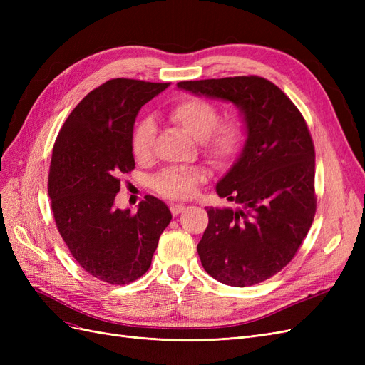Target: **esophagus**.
Segmentation results:
<instances>
[{
	"mask_svg": "<svg viewBox=\"0 0 365 365\" xmlns=\"http://www.w3.org/2000/svg\"><path fill=\"white\" fill-rule=\"evenodd\" d=\"M184 210H185V205H182V204H172L170 205V212L173 216H178L180 213L184 212Z\"/></svg>",
	"mask_w": 365,
	"mask_h": 365,
	"instance_id": "esophagus-1",
	"label": "esophagus"
}]
</instances>
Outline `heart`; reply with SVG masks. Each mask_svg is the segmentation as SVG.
Instances as JSON below:
<instances>
[{
  "mask_svg": "<svg viewBox=\"0 0 365 365\" xmlns=\"http://www.w3.org/2000/svg\"><path fill=\"white\" fill-rule=\"evenodd\" d=\"M170 118L187 134L201 141L204 155L215 164H225L236 157L244 132L236 120H220L217 106L202 97H184L170 108ZM155 123L141 118L132 130L130 150L134 158L146 163L152 158ZM204 181V172L196 168H168L152 180L157 193L170 200H187Z\"/></svg>",
  "mask_w": 365,
  "mask_h": 365,
  "instance_id": "b5f03b06",
  "label": "heart"
}]
</instances>
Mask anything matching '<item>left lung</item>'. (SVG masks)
Instances as JSON below:
<instances>
[{"label":"left lung","mask_w":365,"mask_h":365,"mask_svg":"<svg viewBox=\"0 0 365 365\" xmlns=\"http://www.w3.org/2000/svg\"><path fill=\"white\" fill-rule=\"evenodd\" d=\"M178 88L233 102L248 134L239 160L216 185L237 208L207 210L197 244L202 267L236 288L264 282L294 259L315 216V149L306 120L277 85L259 76L187 81Z\"/></svg>","instance_id":"obj_1"}]
</instances>
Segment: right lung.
<instances>
[{
  "instance_id": "add662e5",
  "label": "right lung",
  "mask_w": 365,
  "mask_h": 365,
  "mask_svg": "<svg viewBox=\"0 0 365 365\" xmlns=\"http://www.w3.org/2000/svg\"><path fill=\"white\" fill-rule=\"evenodd\" d=\"M169 83L111 79L88 93L53 146L48 196L59 235L93 277L128 284L152 262L172 215L155 196L137 213L114 208L120 176L134 170L130 137L140 108Z\"/></svg>"
}]
</instances>
